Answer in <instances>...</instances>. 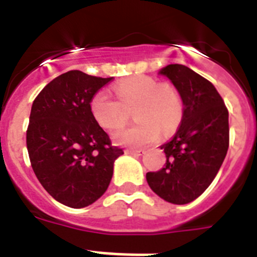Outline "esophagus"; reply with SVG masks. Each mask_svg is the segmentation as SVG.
Listing matches in <instances>:
<instances>
[{"instance_id":"34e87169","label":"esophagus","mask_w":257,"mask_h":257,"mask_svg":"<svg viewBox=\"0 0 257 257\" xmlns=\"http://www.w3.org/2000/svg\"><path fill=\"white\" fill-rule=\"evenodd\" d=\"M125 153H126V155H135V156H140V155H143V153H144V151H143V149L126 148L125 149Z\"/></svg>"}]
</instances>
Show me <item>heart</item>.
<instances>
[{"instance_id": "heart-1", "label": "heart", "mask_w": 257, "mask_h": 257, "mask_svg": "<svg viewBox=\"0 0 257 257\" xmlns=\"http://www.w3.org/2000/svg\"><path fill=\"white\" fill-rule=\"evenodd\" d=\"M114 97L106 90H98L90 100L94 120L108 131L122 128L129 120V112L137 122L131 128L113 135L117 144L143 147L160 137V131L169 135L183 118L184 102L179 89L169 82H159L149 76L125 78L114 86Z\"/></svg>"}]
</instances>
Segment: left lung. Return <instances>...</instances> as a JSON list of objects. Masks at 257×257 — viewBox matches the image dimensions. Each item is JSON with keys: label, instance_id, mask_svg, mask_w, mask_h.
Instances as JSON below:
<instances>
[{"label": "left lung", "instance_id": "8db88e82", "mask_svg": "<svg viewBox=\"0 0 257 257\" xmlns=\"http://www.w3.org/2000/svg\"><path fill=\"white\" fill-rule=\"evenodd\" d=\"M179 89L184 113L177 132L161 145L164 168L148 172L149 187L172 204L197 199L217 175L229 147L228 109L211 81L189 69L172 64L161 69Z\"/></svg>", "mask_w": 257, "mask_h": 257}]
</instances>
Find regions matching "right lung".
Here are the masks:
<instances>
[{"label": "right lung", "mask_w": 257, "mask_h": 257, "mask_svg": "<svg viewBox=\"0 0 257 257\" xmlns=\"http://www.w3.org/2000/svg\"><path fill=\"white\" fill-rule=\"evenodd\" d=\"M113 77L69 70L48 84L34 98L26 147L38 181L66 207L84 208L108 189L113 163L124 151L90 112L94 93Z\"/></svg>", "instance_id": "obj_1"}]
</instances>
